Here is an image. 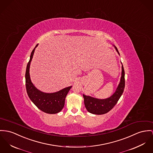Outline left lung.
I'll return each mask as SVG.
<instances>
[{"label":"left lung","mask_w":153,"mask_h":153,"mask_svg":"<svg viewBox=\"0 0 153 153\" xmlns=\"http://www.w3.org/2000/svg\"><path fill=\"white\" fill-rule=\"evenodd\" d=\"M119 55L118 49L114 46ZM125 71L122 63V74L119 84L115 92L109 98L106 99H98L83 94L84 102L85 108L90 113L95 115H102L108 112L115 105L123 94L125 88Z\"/></svg>","instance_id":"8db88e82"}]
</instances>
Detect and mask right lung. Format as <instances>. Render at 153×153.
Wrapping results in <instances>:
<instances>
[{"label":"right lung","instance_id":"add662e5","mask_svg":"<svg viewBox=\"0 0 153 153\" xmlns=\"http://www.w3.org/2000/svg\"><path fill=\"white\" fill-rule=\"evenodd\" d=\"M37 46L38 44L33 50L30 59L27 66L25 71V86L27 93L30 99L38 109L49 114H57L62 111L65 105L66 97L72 86L68 87L59 91L52 93L42 92L35 87L30 79V67L35 48Z\"/></svg>","mask_w":153,"mask_h":153}]
</instances>
